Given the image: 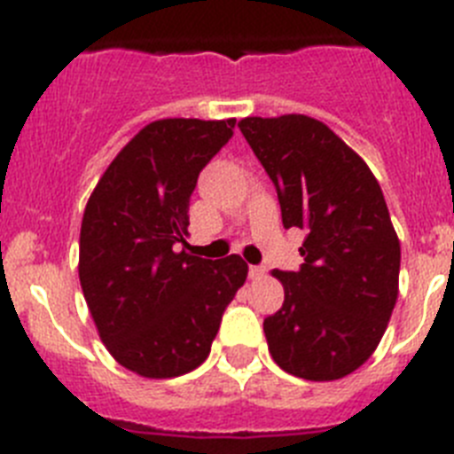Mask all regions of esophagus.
<instances>
[{"label":"esophagus","instance_id":"1","mask_svg":"<svg viewBox=\"0 0 454 454\" xmlns=\"http://www.w3.org/2000/svg\"><path fill=\"white\" fill-rule=\"evenodd\" d=\"M247 275H250V279H262V277L266 275V268H263V266H250Z\"/></svg>","mask_w":454,"mask_h":454}]
</instances>
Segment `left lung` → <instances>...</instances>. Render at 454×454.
<instances>
[{
	"label": "left lung",
	"instance_id": "8db88e82",
	"mask_svg": "<svg viewBox=\"0 0 454 454\" xmlns=\"http://www.w3.org/2000/svg\"><path fill=\"white\" fill-rule=\"evenodd\" d=\"M240 131L277 188L284 227L307 231L298 272L272 270L284 304L263 320L282 371L332 382L366 364L398 300L400 240L362 156L309 115L243 118Z\"/></svg>",
	"mask_w": 454,
	"mask_h": 454
}]
</instances>
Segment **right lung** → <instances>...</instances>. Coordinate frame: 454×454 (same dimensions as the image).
<instances>
[{
  "label": "right lung",
  "mask_w": 454,
  "mask_h": 454,
  "mask_svg": "<svg viewBox=\"0 0 454 454\" xmlns=\"http://www.w3.org/2000/svg\"><path fill=\"white\" fill-rule=\"evenodd\" d=\"M234 118L145 124L92 188L79 234V282L115 362L147 380L198 368L224 307L246 284L239 254L177 252L198 175L234 134Z\"/></svg>",
  "instance_id": "add662e5"
}]
</instances>
